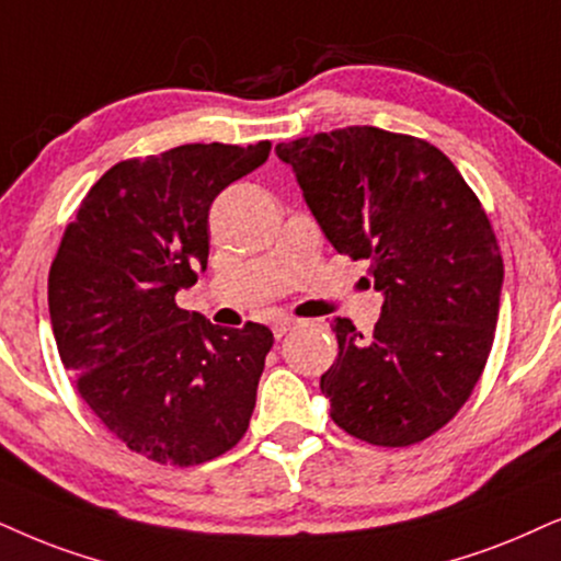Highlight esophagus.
Masks as SVG:
<instances>
[{
  "label": "esophagus",
  "mask_w": 561,
  "mask_h": 561,
  "mask_svg": "<svg viewBox=\"0 0 561 561\" xmlns=\"http://www.w3.org/2000/svg\"><path fill=\"white\" fill-rule=\"evenodd\" d=\"M295 323H297L295 318H289V316H282V318H276L274 325H272V329H274V336H276V339H282V336H285V333H287L289 329H293Z\"/></svg>",
  "instance_id": "obj_1"
}]
</instances>
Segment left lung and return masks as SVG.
Here are the masks:
<instances>
[{
	"label": "left lung",
	"instance_id": "left-lung-1",
	"mask_svg": "<svg viewBox=\"0 0 561 561\" xmlns=\"http://www.w3.org/2000/svg\"><path fill=\"white\" fill-rule=\"evenodd\" d=\"M276 154L329 243L370 261L382 295L370 336L331 323V420L373 445L420 443L463 407L492 350L505 282L492 225L458 168L407 134L346 126Z\"/></svg>",
	"mask_w": 561,
	"mask_h": 561
}]
</instances>
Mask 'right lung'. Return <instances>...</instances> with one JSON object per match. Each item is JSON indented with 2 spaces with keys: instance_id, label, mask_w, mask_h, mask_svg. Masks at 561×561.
I'll use <instances>...</instances> for the list:
<instances>
[{
  "instance_id": "right-lung-1",
  "label": "right lung",
  "mask_w": 561,
  "mask_h": 561,
  "mask_svg": "<svg viewBox=\"0 0 561 561\" xmlns=\"http://www.w3.org/2000/svg\"><path fill=\"white\" fill-rule=\"evenodd\" d=\"M272 145H181L124 160L64 232L48 313L64 367L126 448L196 466L245 435L274 333L222 329L175 305L209 259V207Z\"/></svg>"
}]
</instances>
